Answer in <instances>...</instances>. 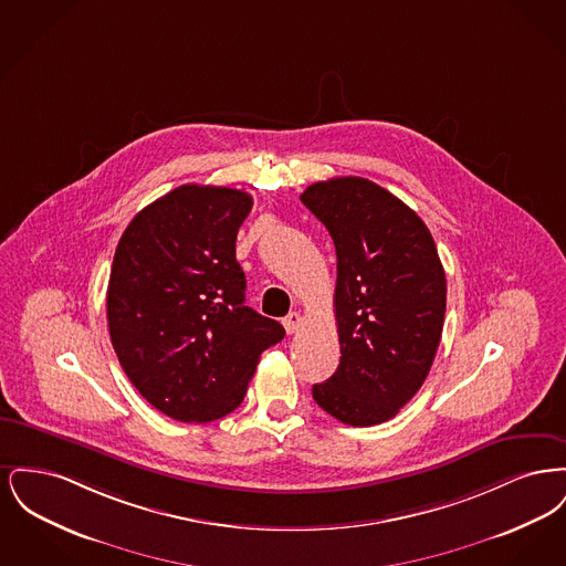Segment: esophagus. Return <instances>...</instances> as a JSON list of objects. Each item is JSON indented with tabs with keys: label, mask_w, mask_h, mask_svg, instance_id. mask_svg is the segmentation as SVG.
Wrapping results in <instances>:
<instances>
[{
	"label": "esophagus",
	"mask_w": 566,
	"mask_h": 566,
	"mask_svg": "<svg viewBox=\"0 0 566 566\" xmlns=\"http://www.w3.org/2000/svg\"><path fill=\"white\" fill-rule=\"evenodd\" d=\"M282 324H284V328H286V333L293 335V333L298 331V326H301V314H298V312H291V314L282 321Z\"/></svg>",
	"instance_id": "esophagus-1"
}]
</instances>
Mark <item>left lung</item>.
I'll list each match as a JSON object with an SVG mask.
<instances>
[{
    "label": "left lung",
    "instance_id": "left-lung-1",
    "mask_svg": "<svg viewBox=\"0 0 566 566\" xmlns=\"http://www.w3.org/2000/svg\"><path fill=\"white\" fill-rule=\"evenodd\" d=\"M301 201L337 252L342 358L314 384V401L344 424H381L420 390L441 342L446 271L431 231L401 199L358 176L316 182Z\"/></svg>",
    "mask_w": 566,
    "mask_h": 566
}]
</instances>
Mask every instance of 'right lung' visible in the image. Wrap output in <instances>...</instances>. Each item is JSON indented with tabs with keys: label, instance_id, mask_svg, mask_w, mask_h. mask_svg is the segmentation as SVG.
<instances>
[{
	"label": "right lung",
	"instance_id": "add662e5",
	"mask_svg": "<svg viewBox=\"0 0 566 566\" xmlns=\"http://www.w3.org/2000/svg\"><path fill=\"white\" fill-rule=\"evenodd\" d=\"M248 192L182 185L135 214L108 282L114 352L139 395L180 422H212L245 397L284 326L248 307L235 240Z\"/></svg>",
	"mask_w": 566,
	"mask_h": 566
}]
</instances>
